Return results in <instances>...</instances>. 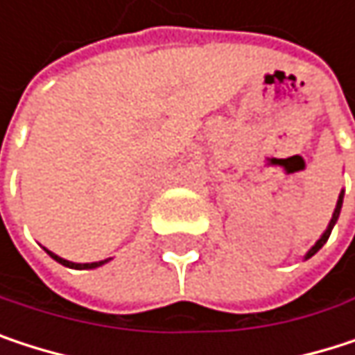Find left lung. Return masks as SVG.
<instances>
[{"label": "left lung", "instance_id": "left-lung-1", "mask_svg": "<svg viewBox=\"0 0 355 355\" xmlns=\"http://www.w3.org/2000/svg\"><path fill=\"white\" fill-rule=\"evenodd\" d=\"M341 205H343V192L339 194V200H337V207H335V213H333V219H331V223H329V230H327V232L322 234V238H320V240H318V242H316V244L312 246V250H310V252L306 254V259H310V257H314V254H316V252H318V250H320V248H322V246L327 244V240H329V236H331V230H333V225H335V221L339 219V211H341Z\"/></svg>", "mask_w": 355, "mask_h": 355}]
</instances>
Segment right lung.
Segmentation results:
<instances>
[{
    "instance_id": "obj_1",
    "label": "right lung",
    "mask_w": 355,
    "mask_h": 355,
    "mask_svg": "<svg viewBox=\"0 0 355 355\" xmlns=\"http://www.w3.org/2000/svg\"><path fill=\"white\" fill-rule=\"evenodd\" d=\"M47 252H49V250H47ZM49 257L55 259L58 263H62L64 266H70V268H96V266H101L103 263H107V261H101V263H85V265H78V263H70V261H66V259H60V257L53 254V252H49Z\"/></svg>"
}]
</instances>
